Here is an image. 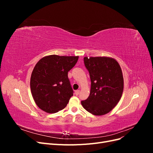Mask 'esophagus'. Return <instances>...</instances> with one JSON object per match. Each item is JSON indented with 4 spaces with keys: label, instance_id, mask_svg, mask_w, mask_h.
<instances>
[{
    "label": "esophagus",
    "instance_id": "obj_1",
    "mask_svg": "<svg viewBox=\"0 0 153 153\" xmlns=\"http://www.w3.org/2000/svg\"><path fill=\"white\" fill-rule=\"evenodd\" d=\"M79 93H80V90L75 91V94L76 95H78V94H79Z\"/></svg>",
    "mask_w": 153,
    "mask_h": 153
}]
</instances>
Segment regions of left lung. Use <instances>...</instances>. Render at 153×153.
Here are the masks:
<instances>
[{
	"mask_svg": "<svg viewBox=\"0 0 153 153\" xmlns=\"http://www.w3.org/2000/svg\"><path fill=\"white\" fill-rule=\"evenodd\" d=\"M84 61L91 87L89 97L81 101L82 105L92 114L105 115L116 106L122 96L124 80L121 68L112 58L85 57Z\"/></svg>",
	"mask_w": 153,
	"mask_h": 153,
	"instance_id": "obj_1",
	"label": "left lung"
}]
</instances>
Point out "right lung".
<instances>
[{"instance_id":"right-lung-1","label":"right lung","mask_w":153,"mask_h":153,"mask_svg":"<svg viewBox=\"0 0 153 153\" xmlns=\"http://www.w3.org/2000/svg\"><path fill=\"white\" fill-rule=\"evenodd\" d=\"M78 56L51 55L40 59L32 71L30 90L38 107L47 113H56L66 106L73 95L68 73Z\"/></svg>"}]
</instances>
